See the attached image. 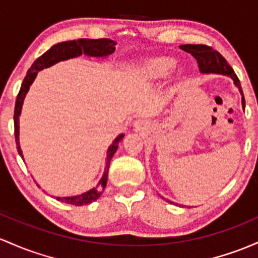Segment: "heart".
Segmentation results:
<instances>
[{
	"mask_svg": "<svg viewBox=\"0 0 258 258\" xmlns=\"http://www.w3.org/2000/svg\"><path fill=\"white\" fill-rule=\"evenodd\" d=\"M174 66V60L169 57H157L148 60L143 66V73L149 78H159L165 76Z\"/></svg>",
	"mask_w": 258,
	"mask_h": 258,
	"instance_id": "obj_1",
	"label": "heart"
}]
</instances>
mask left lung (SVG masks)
Instances as JSON below:
<instances>
[{"mask_svg": "<svg viewBox=\"0 0 258 258\" xmlns=\"http://www.w3.org/2000/svg\"><path fill=\"white\" fill-rule=\"evenodd\" d=\"M181 50L186 51V52L191 53L195 58L197 60L200 71L203 73H220V75L229 76L234 79V83L239 87L240 92L242 94L241 86H240V81L237 76L235 75L234 70L231 69L230 64L226 62V60L214 50L212 46L208 45H181ZM242 105L245 106V99L242 95Z\"/></svg>", "mask_w": 258, "mask_h": 258, "instance_id": "8db88e82", "label": "left lung"}]
</instances>
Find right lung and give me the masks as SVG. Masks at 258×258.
I'll return each instance as SVG.
<instances>
[{
  "label": "right lung",
  "mask_w": 258,
  "mask_h": 258,
  "mask_svg": "<svg viewBox=\"0 0 258 258\" xmlns=\"http://www.w3.org/2000/svg\"><path fill=\"white\" fill-rule=\"evenodd\" d=\"M115 41L110 40V39H78V40H70V41H63L58 42V44L53 45L50 50H47L44 55H41L40 57L36 58L34 61L29 71H28L27 76L23 79V83H22L21 89H19L18 95H17L16 100V106H14V136H16V143H17V149L18 153L21 154V157L23 158L22 154L21 147H19V115L22 111V105H23V100L27 92L29 90L30 84L33 83V81L35 79L36 75L40 70L47 69V67L52 66V64L57 63V62L69 60V58L77 57L81 56L82 53L88 56H93V57H103V56H107L110 53H112L115 51ZM123 134L118 136L117 138L112 142L111 146L107 149V157H106V166L105 171H104L103 177L99 181L97 187L92 188L90 191L86 192L83 195H79V196H73V197H57L58 201L64 203H69V205L73 206H83L88 205V203L94 202L95 200H98L100 197V195L103 194L104 188L106 186L107 181V171H109L110 161L111 158L114 157L116 149L118 147V142L123 138Z\"/></svg>",
  "instance_id": "obj_1"
}]
</instances>
